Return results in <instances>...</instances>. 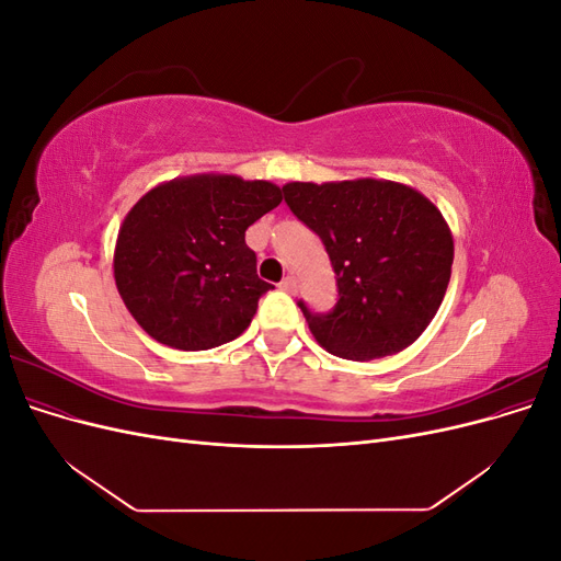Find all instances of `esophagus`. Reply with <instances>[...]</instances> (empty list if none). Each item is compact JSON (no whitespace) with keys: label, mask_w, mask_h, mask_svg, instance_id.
I'll use <instances>...</instances> for the list:
<instances>
[{"label":"esophagus","mask_w":561,"mask_h":561,"mask_svg":"<svg viewBox=\"0 0 561 561\" xmlns=\"http://www.w3.org/2000/svg\"><path fill=\"white\" fill-rule=\"evenodd\" d=\"M280 290H285V293H295L297 290V280L293 278V276H285L283 280H280Z\"/></svg>","instance_id":"esophagus-1"}]
</instances>
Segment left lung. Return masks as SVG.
<instances>
[{"instance_id": "left-lung-1", "label": "left lung", "mask_w": 561, "mask_h": 561, "mask_svg": "<svg viewBox=\"0 0 561 561\" xmlns=\"http://www.w3.org/2000/svg\"><path fill=\"white\" fill-rule=\"evenodd\" d=\"M285 203L325 243L336 307L299 309L316 342L344 360H375L414 344L451 278L454 239L431 198L393 180L287 182Z\"/></svg>"}]
</instances>
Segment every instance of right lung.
<instances>
[{
  "label": "right lung",
  "mask_w": 561,
  "mask_h": 561,
  "mask_svg": "<svg viewBox=\"0 0 561 561\" xmlns=\"http://www.w3.org/2000/svg\"><path fill=\"white\" fill-rule=\"evenodd\" d=\"M280 201L274 182L227 173L149 190L124 217L114 245L116 290L138 325L180 351L241 336L271 290L257 276L245 229Z\"/></svg>",
  "instance_id": "right-lung-1"
}]
</instances>
